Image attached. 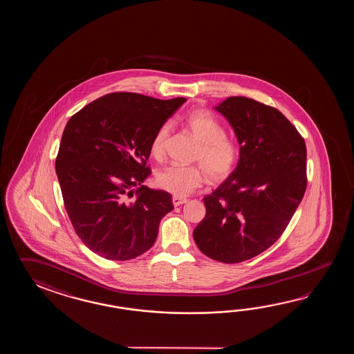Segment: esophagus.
Wrapping results in <instances>:
<instances>
[{
    "label": "esophagus",
    "instance_id": "esophagus-1",
    "mask_svg": "<svg viewBox=\"0 0 354 354\" xmlns=\"http://www.w3.org/2000/svg\"><path fill=\"white\" fill-rule=\"evenodd\" d=\"M172 203H174V206L177 207V206H180L182 203H187V200H186L185 197H176V196H174V198H172Z\"/></svg>",
    "mask_w": 354,
    "mask_h": 354
}]
</instances>
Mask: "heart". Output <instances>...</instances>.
Here are the masks:
<instances>
[{
	"label": "heart",
	"instance_id": "obj_1",
	"mask_svg": "<svg viewBox=\"0 0 354 354\" xmlns=\"http://www.w3.org/2000/svg\"><path fill=\"white\" fill-rule=\"evenodd\" d=\"M188 133L198 143L195 160L203 167L211 182L225 180L238 163L239 148L233 139L225 136V130L211 113L196 111L185 120ZM171 134V124L159 127L151 142V153L154 158L163 157ZM203 172L200 167L169 166L160 169L156 183L163 191L176 197H185L200 187Z\"/></svg>",
	"mask_w": 354,
	"mask_h": 354
}]
</instances>
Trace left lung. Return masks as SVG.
I'll list each match as a JSON object with an SVG mask.
<instances>
[{"mask_svg": "<svg viewBox=\"0 0 354 354\" xmlns=\"http://www.w3.org/2000/svg\"><path fill=\"white\" fill-rule=\"evenodd\" d=\"M239 143V160L203 197L206 215L194 230L205 256L239 263L270 248L285 232L306 189V145L277 109L233 96L215 106Z\"/></svg>", "mask_w": 354, "mask_h": 354, "instance_id": "8db88e82", "label": "left lung"}]
</instances>
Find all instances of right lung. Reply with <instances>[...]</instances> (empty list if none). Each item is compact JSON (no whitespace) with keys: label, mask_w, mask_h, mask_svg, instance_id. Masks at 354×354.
I'll return each mask as SVG.
<instances>
[{"label":"right lung","mask_w":354,"mask_h":354,"mask_svg":"<svg viewBox=\"0 0 354 354\" xmlns=\"http://www.w3.org/2000/svg\"><path fill=\"white\" fill-rule=\"evenodd\" d=\"M186 98L115 92L95 100L66 125L55 172L75 233L93 253L128 261L151 248L172 196L143 182L156 131Z\"/></svg>","instance_id":"right-lung-1"}]
</instances>
